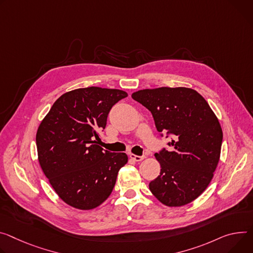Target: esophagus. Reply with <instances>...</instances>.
Here are the masks:
<instances>
[{
	"label": "esophagus",
	"mask_w": 253,
	"mask_h": 253,
	"mask_svg": "<svg viewBox=\"0 0 253 253\" xmlns=\"http://www.w3.org/2000/svg\"><path fill=\"white\" fill-rule=\"evenodd\" d=\"M129 156H130V158H131V159L135 160V162H141L142 159H144V158H145V156H144V155L139 156V155H135V154H132V153H131Z\"/></svg>",
	"instance_id": "esophagus-1"
}]
</instances>
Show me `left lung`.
Listing matches in <instances>:
<instances>
[{"mask_svg":"<svg viewBox=\"0 0 253 253\" xmlns=\"http://www.w3.org/2000/svg\"><path fill=\"white\" fill-rule=\"evenodd\" d=\"M132 98L151 112L160 136L171 137L170 151L154 154L162 169L149 190L169 207L193 202L209 186L220 159L223 132L216 115L189 87L140 89Z\"/></svg>","mask_w":253,"mask_h":253,"instance_id":"obj_1","label":"left lung"}]
</instances>
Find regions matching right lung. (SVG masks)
Masks as SVG:
<instances>
[{"label":"right lung","mask_w":253,"mask_h":253,"mask_svg":"<svg viewBox=\"0 0 253 253\" xmlns=\"http://www.w3.org/2000/svg\"><path fill=\"white\" fill-rule=\"evenodd\" d=\"M126 91L89 86L60 96L40 123L36 145L40 167L59 198L76 209L97 208L111 195L123 152L98 145L112 107Z\"/></svg>","instance_id":"obj_1"}]
</instances>
